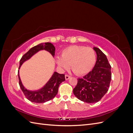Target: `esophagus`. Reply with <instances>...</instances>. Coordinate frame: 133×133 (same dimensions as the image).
<instances>
[{"mask_svg": "<svg viewBox=\"0 0 133 133\" xmlns=\"http://www.w3.org/2000/svg\"><path fill=\"white\" fill-rule=\"evenodd\" d=\"M65 78L66 80H68V79H69L70 78V76L69 75H68L66 74V75H65Z\"/></svg>", "mask_w": 133, "mask_h": 133, "instance_id": "34e87169", "label": "esophagus"}]
</instances>
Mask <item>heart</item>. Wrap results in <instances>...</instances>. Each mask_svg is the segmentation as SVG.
I'll list each match as a JSON object with an SVG mask.
<instances>
[{"mask_svg":"<svg viewBox=\"0 0 133 133\" xmlns=\"http://www.w3.org/2000/svg\"><path fill=\"white\" fill-rule=\"evenodd\" d=\"M56 62L62 69L70 68L77 75H85L93 68L96 55L95 51L90 47L73 45L67 47L62 51L61 57H56Z\"/></svg>","mask_w":133,"mask_h":133,"instance_id":"b5f03b06","label":"heart"}]
</instances>
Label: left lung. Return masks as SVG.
Returning <instances> with one entry per match:
<instances>
[{"label": "left lung", "instance_id": "1", "mask_svg": "<svg viewBox=\"0 0 133 133\" xmlns=\"http://www.w3.org/2000/svg\"><path fill=\"white\" fill-rule=\"evenodd\" d=\"M97 58L93 69L82 78L73 89L74 95L88 103L99 102L108 91L111 79V66L106 55L99 48L94 47Z\"/></svg>", "mask_w": 133, "mask_h": 133}]
</instances>
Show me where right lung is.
<instances>
[{
	"label": "right lung",
	"instance_id": "1",
	"mask_svg": "<svg viewBox=\"0 0 133 133\" xmlns=\"http://www.w3.org/2000/svg\"><path fill=\"white\" fill-rule=\"evenodd\" d=\"M41 50H45L49 51L54 57L55 49L53 44L50 43L39 44L31 48L22 57L19 62V69L24 62L29 59L32 56ZM18 74L19 85L24 94L29 101L36 103H44L53 99L58 93L59 85L65 80V75L63 74H59L57 72H54L49 81L42 89L36 91H30L27 90L22 84L19 76V70Z\"/></svg>",
	"mask_w": 133,
	"mask_h": 133
}]
</instances>
